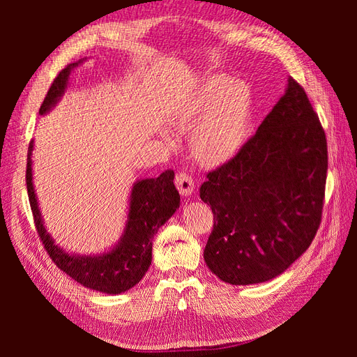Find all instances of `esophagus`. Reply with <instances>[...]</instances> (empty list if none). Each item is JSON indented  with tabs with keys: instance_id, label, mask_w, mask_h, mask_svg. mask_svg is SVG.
I'll return each instance as SVG.
<instances>
[{
	"instance_id": "obj_1",
	"label": "esophagus",
	"mask_w": 357,
	"mask_h": 357,
	"mask_svg": "<svg viewBox=\"0 0 357 357\" xmlns=\"http://www.w3.org/2000/svg\"><path fill=\"white\" fill-rule=\"evenodd\" d=\"M176 186L180 192V195L189 197V195H192V192H193V180L185 171L177 172V174H176Z\"/></svg>"
}]
</instances>
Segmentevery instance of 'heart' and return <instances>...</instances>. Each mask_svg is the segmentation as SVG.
<instances>
[{
  "mask_svg": "<svg viewBox=\"0 0 357 357\" xmlns=\"http://www.w3.org/2000/svg\"><path fill=\"white\" fill-rule=\"evenodd\" d=\"M253 95L243 82L214 75L181 101L171 119L192 129L190 150L201 165L215 168L229 162L245 144L252 129Z\"/></svg>",
  "mask_w": 357,
  "mask_h": 357,
  "instance_id": "b5f03b06",
  "label": "heart"
}]
</instances>
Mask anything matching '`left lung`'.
<instances>
[{
	"mask_svg": "<svg viewBox=\"0 0 357 357\" xmlns=\"http://www.w3.org/2000/svg\"><path fill=\"white\" fill-rule=\"evenodd\" d=\"M326 174L325 129L290 77L256 134L201 185L199 197L214 215L204 248L210 271L238 286L286 271L317 234Z\"/></svg>",
	"mask_w": 357,
	"mask_h": 357,
	"instance_id": "left-lung-1",
	"label": "left lung"
}]
</instances>
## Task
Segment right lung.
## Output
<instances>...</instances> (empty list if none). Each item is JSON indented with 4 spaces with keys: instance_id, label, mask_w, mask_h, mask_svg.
Segmentation results:
<instances>
[{
    "instance_id": "add662e5",
    "label": "right lung",
    "mask_w": 357,
    "mask_h": 357,
    "mask_svg": "<svg viewBox=\"0 0 357 357\" xmlns=\"http://www.w3.org/2000/svg\"><path fill=\"white\" fill-rule=\"evenodd\" d=\"M77 66L79 62L68 63L59 71L40 107V114H45L52 109V105H55L67 88L71 70ZM32 143L34 142H31L28 147L26 190L37 234L52 261L61 271L84 287L109 295L122 294L134 287L152 264V240L155 234L180 205V195L172 181L174 171L167 169L156 178H146L135 183L131 192L126 229L116 248L101 256H74L53 244L50 235L43 226L34 186H32Z\"/></svg>"
}]
</instances>
